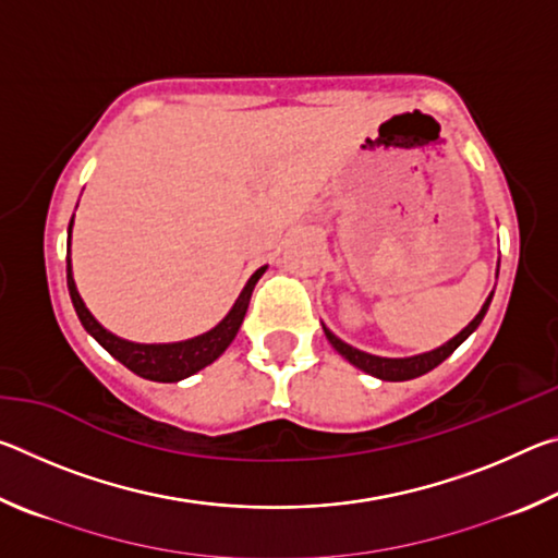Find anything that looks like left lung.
Masks as SVG:
<instances>
[{
    "instance_id": "8db88e82",
    "label": "left lung",
    "mask_w": 558,
    "mask_h": 558,
    "mask_svg": "<svg viewBox=\"0 0 558 558\" xmlns=\"http://www.w3.org/2000/svg\"><path fill=\"white\" fill-rule=\"evenodd\" d=\"M493 295L495 292H489V298L485 300V305L480 313L475 315V319L465 327L460 329V332L448 339L446 344H440L438 349H430V352H423V354H415V356H403V359H389V356H376V354H366L362 352V349H354L349 347L347 342H342L337 335L329 332V329L323 325L325 335L329 339V344H332L339 354H342L349 364H354L356 369H362L366 374L376 376V379L381 381H409V379H415V376H423L428 374L430 369H436V366L440 362H446V359L456 352V349L465 342V339L475 332V329L480 327V323H483V317L487 313L489 302H493Z\"/></svg>"
}]
</instances>
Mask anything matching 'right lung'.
<instances>
[{"instance_id":"add662e5","label":"right lung","mask_w":558,"mask_h":558,"mask_svg":"<svg viewBox=\"0 0 558 558\" xmlns=\"http://www.w3.org/2000/svg\"><path fill=\"white\" fill-rule=\"evenodd\" d=\"M71 229H73V219L69 223V258H65L69 266H65V280H69V292L75 307V315H78L81 325L86 327V332L96 339L108 354L116 356L120 364H125L130 372H135L137 376H143V379H149V381H165V384L182 381L186 376H192L199 369H204V366L216 362V359L226 352V347L233 342V337L239 335L245 310H248V302L253 295V288H256V282L268 268L263 266L253 272L248 282H245V288L241 290L239 300H235L233 307L229 310V315H226L214 329H209V332L184 339V342H172V344H137L108 332V329L90 315L86 302L81 300L78 290H75V280L71 270Z\"/></svg>"}]
</instances>
